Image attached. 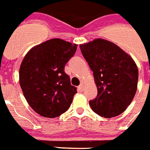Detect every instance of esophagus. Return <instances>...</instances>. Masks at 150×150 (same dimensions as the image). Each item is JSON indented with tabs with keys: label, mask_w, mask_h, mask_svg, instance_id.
Segmentation results:
<instances>
[{
	"label": "esophagus",
	"mask_w": 150,
	"mask_h": 150,
	"mask_svg": "<svg viewBox=\"0 0 150 150\" xmlns=\"http://www.w3.org/2000/svg\"><path fill=\"white\" fill-rule=\"evenodd\" d=\"M78 90H79L80 92H83V84H80L79 86H78Z\"/></svg>",
	"instance_id": "1"
}]
</instances>
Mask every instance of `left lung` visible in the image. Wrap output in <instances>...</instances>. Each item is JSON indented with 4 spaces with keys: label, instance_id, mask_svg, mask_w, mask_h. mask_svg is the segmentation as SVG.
Segmentation results:
<instances>
[{
    "label": "left lung",
    "instance_id": "1",
    "mask_svg": "<svg viewBox=\"0 0 150 150\" xmlns=\"http://www.w3.org/2000/svg\"><path fill=\"white\" fill-rule=\"evenodd\" d=\"M93 71L96 97L89 101L92 111L104 118L127 109L137 91L138 70L132 58L111 42L97 39L80 46Z\"/></svg>",
    "mask_w": 150,
    "mask_h": 150
}]
</instances>
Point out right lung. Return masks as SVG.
I'll return each mask as SVG.
<instances>
[{
	"mask_svg": "<svg viewBox=\"0 0 150 150\" xmlns=\"http://www.w3.org/2000/svg\"><path fill=\"white\" fill-rule=\"evenodd\" d=\"M77 45L60 39H50L31 49L20 68V84L26 100L43 117L55 118L66 112L76 93L65 66Z\"/></svg>",
	"mask_w": 150,
	"mask_h": 150,
	"instance_id": "add662e5",
	"label": "right lung"
}]
</instances>
